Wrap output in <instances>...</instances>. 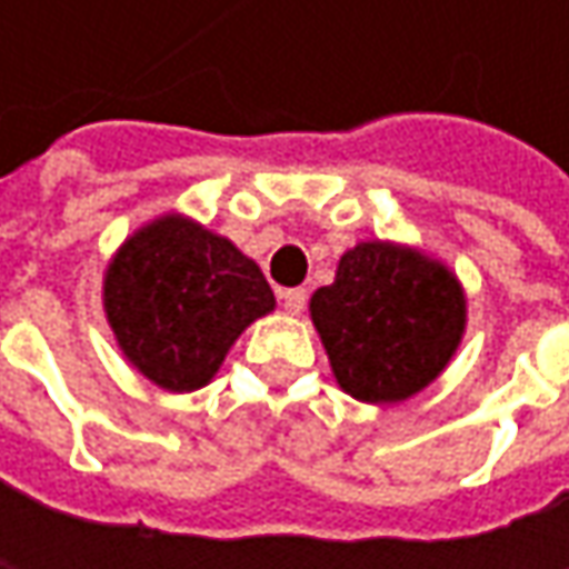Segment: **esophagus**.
<instances>
[{"label": "esophagus", "instance_id": "34e87169", "mask_svg": "<svg viewBox=\"0 0 569 569\" xmlns=\"http://www.w3.org/2000/svg\"><path fill=\"white\" fill-rule=\"evenodd\" d=\"M281 307L288 310V313H300L303 307H307V291L303 288H288V291H281Z\"/></svg>", "mask_w": 569, "mask_h": 569}]
</instances>
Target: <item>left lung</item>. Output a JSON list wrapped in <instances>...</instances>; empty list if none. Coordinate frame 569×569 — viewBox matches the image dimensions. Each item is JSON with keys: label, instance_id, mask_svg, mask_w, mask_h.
<instances>
[{"label": "left lung", "instance_id": "8db88e82", "mask_svg": "<svg viewBox=\"0 0 569 569\" xmlns=\"http://www.w3.org/2000/svg\"><path fill=\"white\" fill-rule=\"evenodd\" d=\"M310 317L341 389L386 405L421 392L447 367L466 329V297L440 262L377 240L341 256Z\"/></svg>", "mask_w": 569, "mask_h": 569}]
</instances>
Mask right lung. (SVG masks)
<instances>
[{
  "label": "right lung",
  "instance_id": "add662e5",
  "mask_svg": "<svg viewBox=\"0 0 569 569\" xmlns=\"http://www.w3.org/2000/svg\"><path fill=\"white\" fill-rule=\"evenodd\" d=\"M103 307L122 355L170 392L206 386L228 348L274 295L224 237L167 214L122 243L107 269Z\"/></svg>",
  "mask_w": 569,
  "mask_h": 569
}]
</instances>
